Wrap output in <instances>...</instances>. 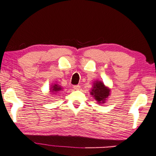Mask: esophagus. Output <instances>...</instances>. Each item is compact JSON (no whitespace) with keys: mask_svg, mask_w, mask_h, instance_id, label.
<instances>
[{"mask_svg":"<svg viewBox=\"0 0 156 156\" xmlns=\"http://www.w3.org/2000/svg\"><path fill=\"white\" fill-rule=\"evenodd\" d=\"M80 85H75V86H73V89H74L75 90H79V89H80Z\"/></svg>","mask_w":156,"mask_h":156,"instance_id":"esophagus-1","label":"esophagus"}]
</instances>
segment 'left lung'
Returning a JSON list of instances; mask_svg holds the SVG:
<instances>
[{
    "label": "left lung",
    "mask_w": 156,
    "mask_h": 156,
    "mask_svg": "<svg viewBox=\"0 0 156 156\" xmlns=\"http://www.w3.org/2000/svg\"><path fill=\"white\" fill-rule=\"evenodd\" d=\"M90 95L97 101L98 104H104L110 95V89L106 87L102 81L95 80L93 82L90 89Z\"/></svg>",
    "instance_id": "left-lung-1"
}]
</instances>
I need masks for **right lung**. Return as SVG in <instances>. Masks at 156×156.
Wrapping results in <instances>:
<instances>
[{
	"label": "right lung",
	"instance_id": "1",
	"mask_svg": "<svg viewBox=\"0 0 156 156\" xmlns=\"http://www.w3.org/2000/svg\"><path fill=\"white\" fill-rule=\"evenodd\" d=\"M49 90H50V93H52V94H56V93H57V92L63 90V88H62V87H61L57 83L52 84H51V87Z\"/></svg>",
	"mask_w": 156,
	"mask_h": 156
}]
</instances>
